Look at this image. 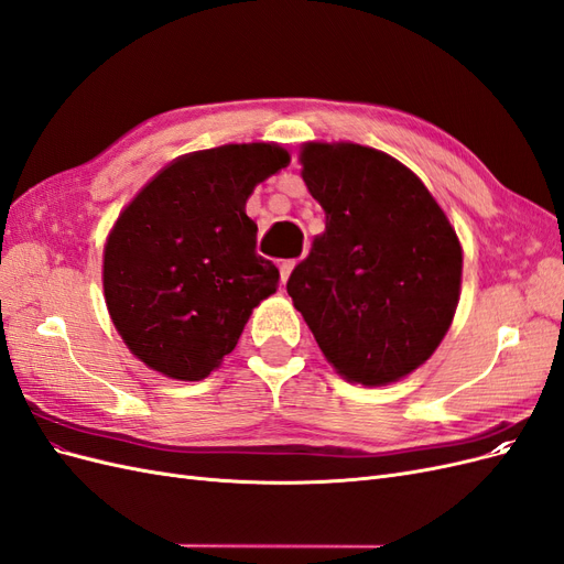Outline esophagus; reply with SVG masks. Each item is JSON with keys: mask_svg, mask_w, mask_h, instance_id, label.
I'll use <instances>...</instances> for the list:
<instances>
[{"mask_svg": "<svg viewBox=\"0 0 564 564\" xmlns=\"http://www.w3.org/2000/svg\"><path fill=\"white\" fill-rule=\"evenodd\" d=\"M296 268V261H282L280 263V278H282V284L289 280V275H292V270Z\"/></svg>", "mask_w": 564, "mask_h": 564, "instance_id": "esophagus-1", "label": "esophagus"}]
</instances>
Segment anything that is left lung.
I'll return each instance as SVG.
<instances>
[{
    "mask_svg": "<svg viewBox=\"0 0 564 564\" xmlns=\"http://www.w3.org/2000/svg\"><path fill=\"white\" fill-rule=\"evenodd\" d=\"M301 176L327 216L286 282L340 377L388 386L442 344L464 253L447 214L395 158L357 143H305Z\"/></svg>",
    "mask_w": 564,
    "mask_h": 564,
    "instance_id": "obj_1",
    "label": "left lung"
}]
</instances>
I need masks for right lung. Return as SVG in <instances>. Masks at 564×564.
<instances>
[{
  "label": "right lung",
  "mask_w": 564,
  "mask_h": 564,
  "mask_svg": "<svg viewBox=\"0 0 564 564\" xmlns=\"http://www.w3.org/2000/svg\"><path fill=\"white\" fill-rule=\"evenodd\" d=\"M289 164L275 143H230L166 164L119 214L104 292L127 348L169 379L202 381L240 340L280 270L256 253L253 187Z\"/></svg>",
  "instance_id": "1"
}]
</instances>
